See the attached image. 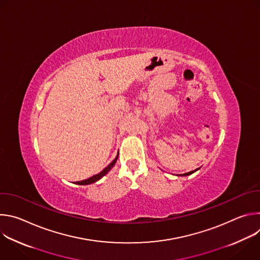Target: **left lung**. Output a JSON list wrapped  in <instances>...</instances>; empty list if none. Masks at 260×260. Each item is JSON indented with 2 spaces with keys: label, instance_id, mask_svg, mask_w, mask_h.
Segmentation results:
<instances>
[{
  "label": "left lung",
  "instance_id": "left-lung-1",
  "mask_svg": "<svg viewBox=\"0 0 260 260\" xmlns=\"http://www.w3.org/2000/svg\"><path fill=\"white\" fill-rule=\"evenodd\" d=\"M197 171V170H196ZM196 171H191V172H188V173H185V174H183V175H180V176H188V175H191L192 173H194Z\"/></svg>",
  "mask_w": 260,
  "mask_h": 260
}]
</instances>
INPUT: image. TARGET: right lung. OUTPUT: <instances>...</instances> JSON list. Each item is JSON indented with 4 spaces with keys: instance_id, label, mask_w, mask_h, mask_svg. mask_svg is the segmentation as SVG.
I'll return each mask as SVG.
<instances>
[{
    "instance_id": "add662e5",
    "label": "right lung",
    "mask_w": 260,
    "mask_h": 260,
    "mask_svg": "<svg viewBox=\"0 0 260 260\" xmlns=\"http://www.w3.org/2000/svg\"><path fill=\"white\" fill-rule=\"evenodd\" d=\"M117 158H118V155L116 156V158L111 162L108 167H106L101 173H99L98 175H94V176H92V177H90V178H88V179H86V180H83V181H79V182H76V184H79V185H87V184H91V183H94V182H96L98 180H100L102 177H104L111 169L113 168V166L115 165V162H116V160H117Z\"/></svg>"
}]
</instances>
